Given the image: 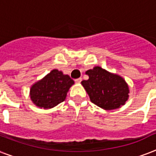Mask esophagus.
<instances>
[{
    "label": "esophagus",
    "mask_w": 156,
    "mask_h": 156,
    "mask_svg": "<svg viewBox=\"0 0 156 156\" xmlns=\"http://www.w3.org/2000/svg\"><path fill=\"white\" fill-rule=\"evenodd\" d=\"M81 82H82V78H77V79H75L76 83H80Z\"/></svg>",
    "instance_id": "obj_1"
}]
</instances>
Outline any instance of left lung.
Returning <instances> with one entry per match:
<instances>
[{
	"mask_svg": "<svg viewBox=\"0 0 156 156\" xmlns=\"http://www.w3.org/2000/svg\"><path fill=\"white\" fill-rule=\"evenodd\" d=\"M89 76L82 84L90 96V101L106 110L118 108L129 97V87L123 78L108 73L99 66L86 72Z\"/></svg>",
	"mask_w": 156,
	"mask_h": 156,
	"instance_id": "left-lung-1",
	"label": "left lung"
}]
</instances>
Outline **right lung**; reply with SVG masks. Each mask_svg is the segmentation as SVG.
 I'll list each match as a JSON object with an SVG mask.
<instances>
[{
  "mask_svg": "<svg viewBox=\"0 0 156 156\" xmlns=\"http://www.w3.org/2000/svg\"><path fill=\"white\" fill-rule=\"evenodd\" d=\"M74 82L61 71L53 69L30 88V99L36 106L51 108L66 100V94Z\"/></svg>",
  "mask_w": 156,
  "mask_h": 156,
  "instance_id": "1",
  "label": "right lung"
}]
</instances>
